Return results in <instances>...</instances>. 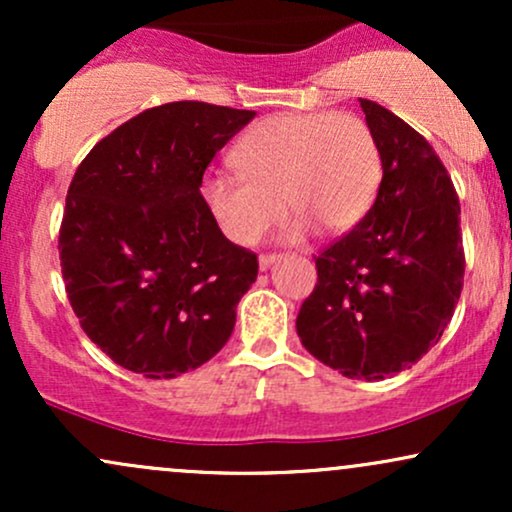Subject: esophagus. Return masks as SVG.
Here are the masks:
<instances>
[{
    "mask_svg": "<svg viewBox=\"0 0 512 512\" xmlns=\"http://www.w3.org/2000/svg\"><path fill=\"white\" fill-rule=\"evenodd\" d=\"M276 260H281V255H276V252H264V255H260V269L264 272V269H269Z\"/></svg>",
    "mask_w": 512,
    "mask_h": 512,
    "instance_id": "1",
    "label": "esophagus"
}]
</instances>
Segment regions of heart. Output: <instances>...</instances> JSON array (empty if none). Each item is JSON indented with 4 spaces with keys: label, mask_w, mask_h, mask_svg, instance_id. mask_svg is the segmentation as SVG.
Returning <instances> with one entry per match:
<instances>
[{
    "label": "heart",
    "mask_w": 512,
    "mask_h": 512,
    "mask_svg": "<svg viewBox=\"0 0 512 512\" xmlns=\"http://www.w3.org/2000/svg\"><path fill=\"white\" fill-rule=\"evenodd\" d=\"M238 175H209L202 197L236 245H255L281 216L286 238L313 228L344 233L373 207L383 158L373 129L354 113H281L257 122L231 154Z\"/></svg>",
    "instance_id": "obj_1"
}]
</instances>
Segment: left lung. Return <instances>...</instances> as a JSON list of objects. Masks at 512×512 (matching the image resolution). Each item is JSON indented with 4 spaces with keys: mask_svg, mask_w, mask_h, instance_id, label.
Instances as JSON below:
<instances>
[{
    "mask_svg": "<svg viewBox=\"0 0 512 512\" xmlns=\"http://www.w3.org/2000/svg\"><path fill=\"white\" fill-rule=\"evenodd\" d=\"M383 158L378 197L315 257L317 284L296 317L301 344L346 378L383 380L438 344L460 301V199L433 146L361 98Z\"/></svg>",
    "mask_w": 512,
    "mask_h": 512,
    "instance_id": "1",
    "label": "left lung"
}]
</instances>
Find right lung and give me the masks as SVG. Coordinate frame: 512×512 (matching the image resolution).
Listing matches in <instances>:
<instances>
[{"instance_id": "obj_1", "label": "right lung", "mask_w": 512, "mask_h": 512, "mask_svg": "<svg viewBox=\"0 0 512 512\" xmlns=\"http://www.w3.org/2000/svg\"><path fill=\"white\" fill-rule=\"evenodd\" d=\"M252 110L158 105L101 139L76 168L60 260L81 327L117 366L175 378L223 349L257 255L204 204V170Z\"/></svg>"}]
</instances>
